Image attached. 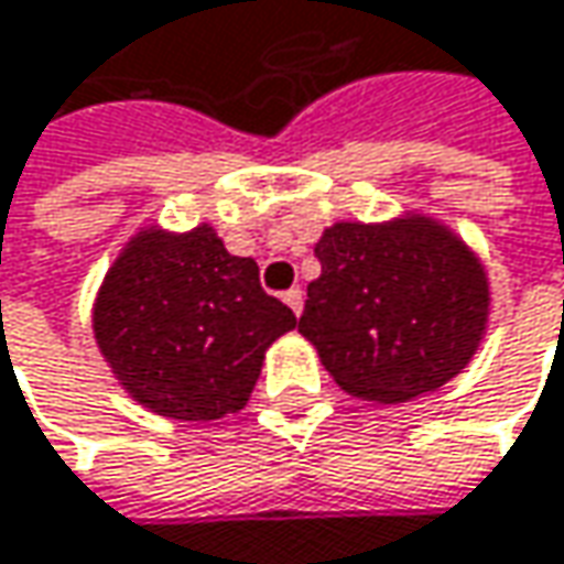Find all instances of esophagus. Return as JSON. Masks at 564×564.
<instances>
[{"label": "esophagus", "mask_w": 564, "mask_h": 564, "mask_svg": "<svg viewBox=\"0 0 564 564\" xmlns=\"http://www.w3.org/2000/svg\"><path fill=\"white\" fill-rule=\"evenodd\" d=\"M283 303L293 310V316H300V313H303V290H300V286L286 290V293H283Z\"/></svg>", "instance_id": "34e87169"}]
</instances>
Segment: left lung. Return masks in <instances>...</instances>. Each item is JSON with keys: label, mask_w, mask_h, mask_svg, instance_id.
<instances>
[{"label": "left lung", "mask_w": 564, "mask_h": 564, "mask_svg": "<svg viewBox=\"0 0 564 564\" xmlns=\"http://www.w3.org/2000/svg\"><path fill=\"white\" fill-rule=\"evenodd\" d=\"M316 258L300 333L345 393L403 403L475 358L490 313L485 264L442 223H335Z\"/></svg>", "instance_id": "8db88e82"}]
</instances>
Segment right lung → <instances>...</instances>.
Wrapping results in <instances>:
<instances>
[{"label":"right lung","mask_w":564,"mask_h":564,"mask_svg":"<svg viewBox=\"0 0 564 564\" xmlns=\"http://www.w3.org/2000/svg\"><path fill=\"white\" fill-rule=\"evenodd\" d=\"M293 326V310L261 290L258 264L229 254L213 226L141 229L93 303L96 345L119 384L183 423L238 413L264 351Z\"/></svg>","instance_id":"add662e5"}]
</instances>
